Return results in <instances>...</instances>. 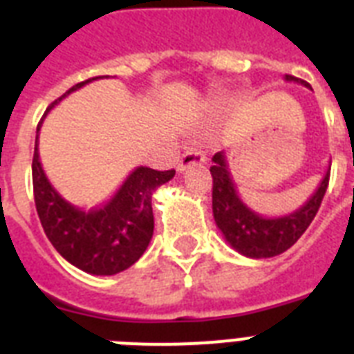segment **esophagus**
<instances>
[{
    "label": "esophagus",
    "instance_id": "esophagus-1",
    "mask_svg": "<svg viewBox=\"0 0 354 354\" xmlns=\"http://www.w3.org/2000/svg\"><path fill=\"white\" fill-rule=\"evenodd\" d=\"M202 163H205V154L202 150H187V152H183V156L178 161V171L183 172L189 167L202 165Z\"/></svg>",
    "mask_w": 354,
    "mask_h": 354
}]
</instances>
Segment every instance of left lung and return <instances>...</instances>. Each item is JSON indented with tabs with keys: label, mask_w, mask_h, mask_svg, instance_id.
<instances>
[{
	"label": "left lung",
	"mask_w": 354,
	"mask_h": 354,
	"mask_svg": "<svg viewBox=\"0 0 354 354\" xmlns=\"http://www.w3.org/2000/svg\"><path fill=\"white\" fill-rule=\"evenodd\" d=\"M285 80L310 88L305 80L292 75H285ZM209 171L213 176V216L227 244L244 257L268 259L294 246L310 226L329 185L330 167L313 196L301 207L281 216L259 215L242 202L230 172L226 152H216L213 156V167Z\"/></svg>",
	"instance_id": "8db88e82"
}]
</instances>
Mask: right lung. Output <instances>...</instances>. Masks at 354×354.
I'll use <instances>...</instances> for the list:
<instances>
[{"label":"right lung","mask_w":354,"mask_h":354,"mask_svg":"<svg viewBox=\"0 0 354 354\" xmlns=\"http://www.w3.org/2000/svg\"><path fill=\"white\" fill-rule=\"evenodd\" d=\"M95 79L69 88L47 108V112L71 91L80 90ZM40 127L41 121L36 128L32 187L36 211L47 239L68 263L86 274L115 275L130 268L143 255L154 233L152 194L174 178V171L138 167L106 204L86 211L64 198L46 176L38 154Z\"/></svg>","instance_id":"right-lung-1"}]
</instances>
